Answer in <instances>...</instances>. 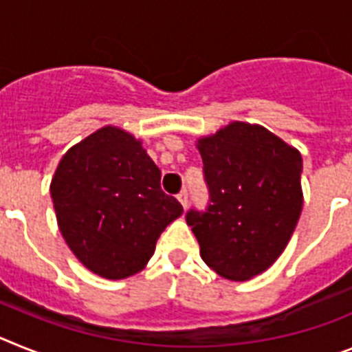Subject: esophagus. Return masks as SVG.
Returning <instances> with one entry per match:
<instances>
[{"label":"esophagus","mask_w":352,"mask_h":352,"mask_svg":"<svg viewBox=\"0 0 352 352\" xmlns=\"http://www.w3.org/2000/svg\"><path fill=\"white\" fill-rule=\"evenodd\" d=\"M177 198H179L180 206H182L186 209V207H188V201H189L188 200V191H180V193L177 195Z\"/></svg>","instance_id":"esophagus-1"}]
</instances>
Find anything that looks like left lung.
Segmentation results:
<instances>
[{"instance_id":"left-lung-1","label":"left lung","mask_w":352,"mask_h":352,"mask_svg":"<svg viewBox=\"0 0 352 352\" xmlns=\"http://www.w3.org/2000/svg\"><path fill=\"white\" fill-rule=\"evenodd\" d=\"M209 206L186 221L219 276L243 282L274 264L303 209V159L262 125L230 122L197 142Z\"/></svg>"}]
</instances>
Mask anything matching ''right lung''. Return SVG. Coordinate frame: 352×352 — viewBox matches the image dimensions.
I'll use <instances>...</instances> for the list:
<instances>
[{
    "label": "right lung",
    "instance_id": "1",
    "mask_svg": "<svg viewBox=\"0 0 352 352\" xmlns=\"http://www.w3.org/2000/svg\"><path fill=\"white\" fill-rule=\"evenodd\" d=\"M142 142L106 125L70 146L51 180L58 227L78 261L108 280L140 273L182 214Z\"/></svg>",
    "mask_w": 352,
    "mask_h": 352
}]
</instances>
